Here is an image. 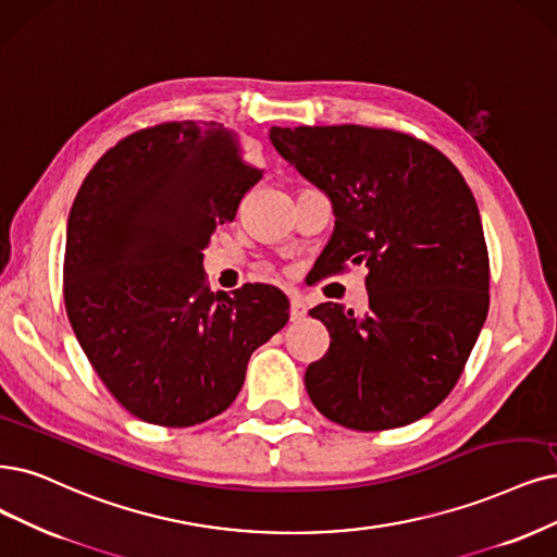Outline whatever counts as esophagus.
<instances>
[{"label":"esophagus","mask_w":557,"mask_h":557,"mask_svg":"<svg viewBox=\"0 0 557 557\" xmlns=\"http://www.w3.org/2000/svg\"><path fill=\"white\" fill-rule=\"evenodd\" d=\"M305 314H307V305L300 298H292V310H289L292 321H300L305 319Z\"/></svg>","instance_id":"obj_1"}]
</instances>
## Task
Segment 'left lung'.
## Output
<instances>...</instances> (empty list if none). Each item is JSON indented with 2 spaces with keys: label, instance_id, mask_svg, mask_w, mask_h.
<instances>
[{
  "label": "left lung",
  "instance_id": "obj_1",
  "mask_svg": "<svg viewBox=\"0 0 557 557\" xmlns=\"http://www.w3.org/2000/svg\"><path fill=\"white\" fill-rule=\"evenodd\" d=\"M271 141L333 201L323 271H369L362 317L339 302L310 310L331 348L307 367V395L356 431L424 418L459 381L488 312V252L468 183L441 151L395 131L273 126Z\"/></svg>",
  "mask_w": 557,
  "mask_h": 557
}]
</instances>
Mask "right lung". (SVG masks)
Wrapping results in <instances>:
<instances>
[{"label": "right lung", "mask_w": 557, "mask_h": 557, "mask_svg": "<svg viewBox=\"0 0 557 557\" xmlns=\"http://www.w3.org/2000/svg\"><path fill=\"white\" fill-rule=\"evenodd\" d=\"M261 178L215 123L172 121L121 139L87 174L66 226L64 302L114 399L160 426L232 406L247 360L289 321L271 284L211 294L203 250Z\"/></svg>", "instance_id": "right-lung-1"}]
</instances>
